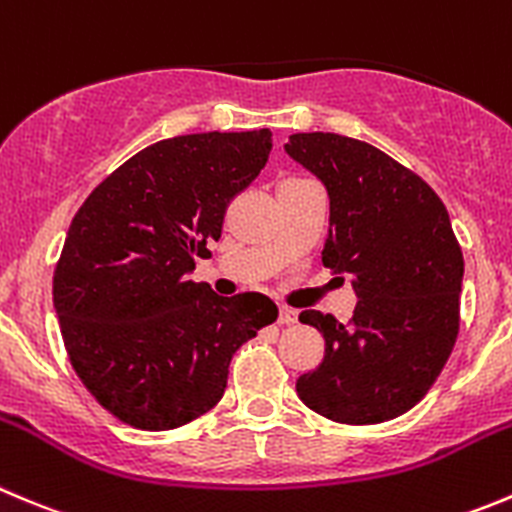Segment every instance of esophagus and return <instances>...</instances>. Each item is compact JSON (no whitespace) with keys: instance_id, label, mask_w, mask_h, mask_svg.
Instances as JSON below:
<instances>
[{"instance_id":"obj_1","label":"esophagus","mask_w":512,"mask_h":512,"mask_svg":"<svg viewBox=\"0 0 512 512\" xmlns=\"http://www.w3.org/2000/svg\"><path fill=\"white\" fill-rule=\"evenodd\" d=\"M277 322H280V325H292V322H297V310H292V307H280Z\"/></svg>"}]
</instances>
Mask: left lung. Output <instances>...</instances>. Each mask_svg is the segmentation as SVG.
Wrapping results in <instances>:
<instances>
[{
	"instance_id": "8db88e82",
	"label": "left lung",
	"mask_w": 512,
	"mask_h": 512,
	"mask_svg": "<svg viewBox=\"0 0 512 512\" xmlns=\"http://www.w3.org/2000/svg\"><path fill=\"white\" fill-rule=\"evenodd\" d=\"M285 152L330 195L322 262L352 277L350 322L305 310L325 357L297 395L342 425L408 413L443 372L460 330L463 250L433 187L377 147L332 132L292 135Z\"/></svg>"
}]
</instances>
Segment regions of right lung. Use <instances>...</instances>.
<instances>
[{"mask_svg":"<svg viewBox=\"0 0 512 512\" xmlns=\"http://www.w3.org/2000/svg\"><path fill=\"white\" fill-rule=\"evenodd\" d=\"M272 132L160 140L104 177L69 225L52 295L64 350L89 395L140 430H172L220 403L230 360L277 305L187 280L260 175Z\"/></svg>","mask_w":512,"mask_h":512,"instance_id":"add662e5","label":"right lung"}]
</instances>
